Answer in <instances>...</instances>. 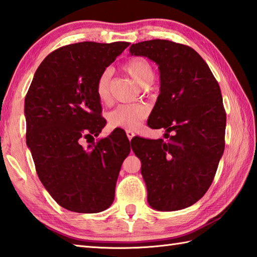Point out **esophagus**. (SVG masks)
I'll list each match as a JSON object with an SVG mask.
<instances>
[{"label": "esophagus", "mask_w": 257, "mask_h": 257, "mask_svg": "<svg viewBox=\"0 0 257 257\" xmlns=\"http://www.w3.org/2000/svg\"><path fill=\"white\" fill-rule=\"evenodd\" d=\"M125 134H127V137L129 138V141H130V139H132V138L135 137V133L132 132V130H127V132H125Z\"/></svg>", "instance_id": "34e87169"}]
</instances>
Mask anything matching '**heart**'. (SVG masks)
<instances>
[{"label": "heart", "mask_w": 257, "mask_h": 257, "mask_svg": "<svg viewBox=\"0 0 257 257\" xmlns=\"http://www.w3.org/2000/svg\"><path fill=\"white\" fill-rule=\"evenodd\" d=\"M124 69L141 85L147 86L154 80V69L151 63L144 57H133L124 64ZM112 71L106 68L102 71L95 83V93L99 100L106 102L110 99V83ZM149 110L147 105L141 103L119 104L110 111L109 122L112 127L123 129H136L147 118Z\"/></svg>", "instance_id": "b5f03b06"}]
</instances>
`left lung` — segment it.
Masks as SVG:
<instances>
[{"mask_svg":"<svg viewBox=\"0 0 257 257\" xmlns=\"http://www.w3.org/2000/svg\"><path fill=\"white\" fill-rule=\"evenodd\" d=\"M134 56L158 65L161 93L147 124L167 141L134 138L149 206L175 211L192 206L211 185L225 149L226 111L219 84L193 48L170 40L134 44Z\"/></svg>","mask_w":257,"mask_h":257,"instance_id":"obj_1","label":"left lung"}]
</instances>
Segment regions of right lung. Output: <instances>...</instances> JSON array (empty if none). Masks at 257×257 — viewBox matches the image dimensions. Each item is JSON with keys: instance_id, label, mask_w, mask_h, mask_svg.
I'll list each match as a JSON object with an SVG mask.
<instances>
[{"instance_id": "obj_1", "label": "right lung", "mask_w": 257, "mask_h": 257, "mask_svg": "<svg viewBox=\"0 0 257 257\" xmlns=\"http://www.w3.org/2000/svg\"><path fill=\"white\" fill-rule=\"evenodd\" d=\"M129 45L84 41L56 49L39 65L26 95L27 145L37 174L69 211L100 212L114 200L130 145L121 130L94 143L106 123L95 83ZM83 138L91 143L87 149L80 145Z\"/></svg>"}]
</instances>
